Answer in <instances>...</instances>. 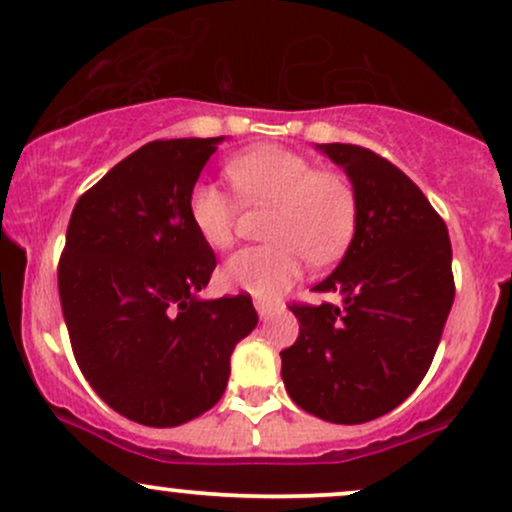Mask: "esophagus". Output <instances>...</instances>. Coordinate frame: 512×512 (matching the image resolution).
Returning <instances> with one entry per match:
<instances>
[{
	"mask_svg": "<svg viewBox=\"0 0 512 512\" xmlns=\"http://www.w3.org/2000/svg\"><path fill=\"white\" fill-rule=\"evenodd\" d=\"M254 306H256V311H258V318H261V321H270V318H273V316L278 314V311H280V304H273V302H263V299H256Z\"/></svg>",
	"mask_w": 512,
	"mask_h": 512,
	"instance_id": "obj_1",
	"label": "esophagus"
}]
</instances>
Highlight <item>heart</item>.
Masks as SVG:
<instances>
[{
	"label": "heart",
	"mask_w": 512,
	"mask_h": 512,
	"mask_svg": "<svg viewBox=\"0 0 512 512\" xmlns=\"http://www.w3.org/2000/svg\"><path fill=\"white\" fill-rule=\"evenodd\" d=\"M227 179L246 206H273L266 225L273 244L237 251L220 273L227 290L273 299L299 280L309 258L330 263L350 246L359 201L342 174L316 170L304 155L266 146L234 158ZM189 218L210 249H227L237 234L239 206L218 184L201 182L189 194Z\"/></svg>",
	"instance_id": "obj_1"
}]
</instances>
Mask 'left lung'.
<instances>
[{"instance_id": "left-lung-1", "label": "left lung", "mask_w": 512, "mask_h": 512, "mask_svg": "<svg viewBox=\"0 0 512 512\" xmlns=\"http://www.w3.org/2000/svg\"><path fill=\"white\" fill-rule=\"evenodd\" d=\"M357 191V230L316 292L340 304L290 306L299 338L280 352L282 381L302 410L364 424L422 383L455 297L448 227L419 186L386 158L350 143H316Z\"/></svg>"}]
</instances>
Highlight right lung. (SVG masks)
Instances as JSON below:
<instances>
[{"label":"right lung","mask_w":512,"mask_h":512,"mask_svg":"<svg viewBox=\"0 0 512 512\" xmlns=\"http://www.w3.org/2000/svg\"><path fill=\"white\" fill-rule=\"evenodd\" d=\"M225 136L153 141L78 198L59 261L74 357L114 412L167 429L222 398L230 357L256 328L251 297L201 299L213 249L189 194Z\"/></svg>","instance_id":"obj_1"}]
</instances>
